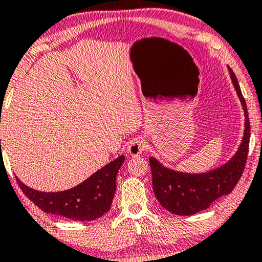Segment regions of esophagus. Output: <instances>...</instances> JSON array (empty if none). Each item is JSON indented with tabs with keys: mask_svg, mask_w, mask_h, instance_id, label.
<instances>
[{
	"mask_svg": "<svg viewBox=\"0 0 262 262\" xmlns=\"http://www.w3.org/2000/svg\"><path fill=\"white\" fill-rule=\"evenodd\" d=\"M146 148V141L142 138L135 139L134 141L129 143V146L127 147V153L130 157H139L143 150Z\"/></svg>",
	"mask_w": 262,
	"mask_h": 262,
	"instance_id": "1",
	"label": "esophagus"
}]
</instances>
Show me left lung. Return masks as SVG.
Here are the masks:
<instances>
[{
  "mask_svg": "<svg viewBox=\"0 0 262 262\" xmlns=\"http://www.w3.org/2000/svg\"><path fill=\"white\" fill-rule=\"evenodd\" d=\"M228 71L245 114V130L236 153L226 164L203 173L176 171L149 158L154 194L161 206L174 215L190 216L208 209L212 202L233 191L245 169L250 138L248 112L236 76L229 66Z\"/></svg>",
  "mask_w": 262,
  "mask_h": 262,
  "instance_id": "left-lung-1",
  "label": "left lung"
}]
</instances>
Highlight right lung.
I'll return each instance as SVG.
<instances>
[{
	"label": "right lung",
	"instance_id": "obj_1",
	"mask_svg": "<svg viewBox=\"0 0 262 262\" xmlns=\"http://www.w3.org/2000/svg\"><path fill=\"white\" fill-rule=\"evenodd\" d=\"M123 161L124 156H120L77 186L56 192L34 190L17 177L16 180L26 196L42 211L73 221H94L110 210L116 191V176Z\"/></svg>",
	"mask_w": 262,
	"mask_h": 262
}]
</instances>
